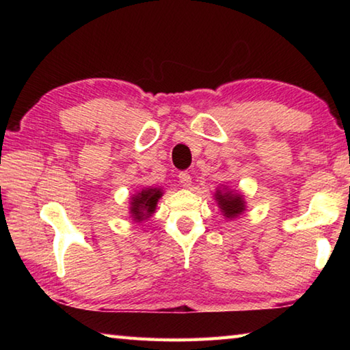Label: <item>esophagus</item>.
Returning a JSON list of instances; mask_svg holds the SVG:
<instances>
[{
    "instance_id": "34e87169",
    "label": "esophagus",
    "mask_w": 350,
    "mask_h": 350,
    "mask_svg": "<svg viewBox=\"0 0 350 350\" xmlns=\"http://www.w3.org/2000/svg\"><path fill=\"white\" fill-rule=\"evenodd\" d=\"M179 180L183 187H191V176H189V173H187V171H182V173L179 174Z\"/></svg>"
}]
</instances>
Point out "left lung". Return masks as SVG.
Returning <instances> with one entry per match:
<instances>
[{"mask_svg":"<svg viewBox=\"0 0 350 350\" xmlns=\"http://www.w3.org/2000/svg\"><path fill=\"white\" fill-rule=\"evenodd\" d=\"M213 198H215L219 210H221L222 216L227 221H232V219L241 216L247 210L245 198L239 189H232L227 185L217 187Z\"/></svg>","mask_w":350,"mask_h":350,"instance_id":"obj_1","label":"left lung"}]
</instances>
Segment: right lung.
Segmentation results:
<instances>
[{
    "mask_svg": "<svg viewBox=\"0 0 350 350\" xmlns=\"http://www.w3.org/2000/svg\"><path fill=\"white\" fill-rule=\"evenodd\" d=\"M163 196L161 187H146L129 198V216L134 222L148 221L154 213L159 199Z\"/></svg>",
    "mask_w": 350,
    "mask_h": 350,
    "instance_id": "1",
    "label": "right lung"
}]
</instances>
